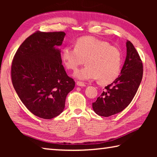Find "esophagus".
Returning a JSON list of instances; mask_svg holds the SVG:
<instances>
[{"label":"esophagus","instance_id":"obj_1","mask_svg":"<svg viewBox=\"0 0 157 157\" xmlns=\"http://www.w3.org/2000/svg\"><path fill=\"white\" fill-rule=\"evenodd\" d=\"M77 85H78V86H86V84H85L84 82H79V81L77 82Z\"/></svg>","mask_w":157,"mask_h":157}]
</instances>
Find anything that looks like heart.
Here are the masks:
<instances>
[{"mask_svg": "<svg viewBox=\"0 0 157 157\" xmlns=\"http://www.w3.org/2000/svg\"><path fill=\"white\" fill-rule=\"evenodd\" d=\"M62 61L68 70L77 71L75 76L82 80L98 79L101 84H108L118 78L121 71L122 56L118 48L94 36L79 38L75 47L68 46L62 50Z\"/></svg>", "mask_w": 157, "mask_h": 157, "instance_id": "1", "label": "heart"}]
</instances>
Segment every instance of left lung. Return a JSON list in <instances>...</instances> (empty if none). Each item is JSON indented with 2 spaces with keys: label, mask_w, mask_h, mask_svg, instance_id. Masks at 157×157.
Returning <instances> with one entry per match:
<instances>
[{
  "label": "left lung",
  "mask_w": 157,
  "mask_h": 157,
  "mask_svg": "<svg viewBox=\"0 0 157 157\" xmlns=\"http://www.w3.org/2000/svg\"><path fill=\"white\" fill-rule=\"evenodd\" d=\"M127 56L121 75L105 86L100 96L92 104L98 115L109 117L124 110L136 95L143 78V63L129 41L126 43Z\"/></svg>",
  "instance_id": "8db88e82"
}]
</instances>
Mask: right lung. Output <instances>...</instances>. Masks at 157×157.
Segmentation results:
<instances>
[{"label": "right lung", "instance_id": "1", "mask_svg": "<svg viewBox=\"0 0 157 157\" xmlns=\"http://www.w3.org/2000/svg\"><path fill=\"white\" fill-rule=\"evenodd\" d=\"M63 32L36 31L18 48L13 58V86L26 108L34 115L52 119L62 112L75 81L66 74L60 50Z\"/></svg>", "mask_w": 157, "mask_h": 157}]
</instances>
